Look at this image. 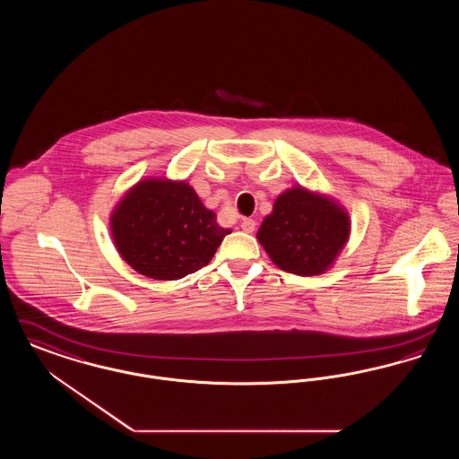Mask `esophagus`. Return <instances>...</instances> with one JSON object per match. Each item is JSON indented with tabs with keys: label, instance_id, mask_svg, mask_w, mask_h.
Returning <instances> with one entry per match:
<instances>
[{
	"label": "esophagus",
	"instance_id": "obj_1",
	"mask_svg": "<svg viewBox=\"0 0 459 459\" xmlns=\"http://www.w3.org/2000/svg\"><path fill=\"white\" fill-rule=\"evenodd\" d=\"M240 229H242V232H246V234H253L255 229H256V221L253 219H244L240 221Z\"/></svg>",
	"mask_w": 459,
	"mask_h": 459
}]
</instances>
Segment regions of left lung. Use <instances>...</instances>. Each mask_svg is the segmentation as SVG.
<instances>
[{"label":"left lung","mask_w":459,"mask_h":459,"mask_svg":"<svg viewBox=\"0 0 459 459\" xmlns=\"http://www.w3.org/2000/svg\"><path fill=\"white\" fill-rule=\"evenodd\" d=\"M350 236V213L337 199L294 186L273 201L256 239L281 270L313 277L333 266Z\"/></svg>","instance_id":"obj_1"}]
</instances>
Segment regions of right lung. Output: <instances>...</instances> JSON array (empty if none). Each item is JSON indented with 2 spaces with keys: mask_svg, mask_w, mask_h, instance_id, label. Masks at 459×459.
Returning <instances> with one entry per match:
<instances>
[{
  "mask_svg": "<svg viewBox=\"0 0 459 459\" xmlns=\"http://www.w3.org/2000/svg\"><path fill=\"white\" fill-rule=\"evenodd\" d=\"M111 239L132 268L154 281H177L212 262L230 229L217 223L186 180L146 177L109 215Z\"/></svg>",
  "mask_w": 459,
  "mask_h": 459,
  "instance_id": "obj_1",
  "label": "right lung"
}]
</instances>
